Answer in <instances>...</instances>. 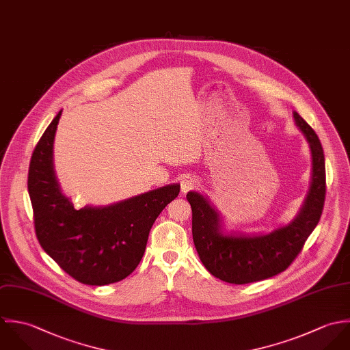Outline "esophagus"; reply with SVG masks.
I'll return each instance as SVG.
<instances>
[{
	"label": "esophagus",
	"mask_w": 350,
	"mask_h": 350,
	"mask_svg": "<svg viewBox=\"0 0 350 350\" xmlns=\"http://www.w3.org/2000/svg\"><path fill=\"white\" fill-rule=\"evenodd\" d=\"M196 185H198V180L193 176H185L181 180V192L187 193L188 191L193 189Z\"/></svg>",
	"instance_id": "34e87169"
}]
</instances>
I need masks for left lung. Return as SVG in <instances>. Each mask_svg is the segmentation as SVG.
Wrapping results in <instances>:
<instances>
[{
  "label": "left lung",
  "mask_w": 350,
  "mask_h": 350,
  "mask_svg": "<svg viewBox=\"0 0 350 350\" xmlns=\"http://www.w3.org/2000/svg\"><path fill=\"white\" fill-rule=\"evenodd\" d=\"M295 124L310 144L312 177L304 204L296 217L279 228L260 235L224 234L221 217L199 192H188L192 208V235L199 257L212 276L230 284L269 279L285 271L317 227L326 195L323 148L315 131L293 112Z\"/></svg>",
  "instance_id": "obj_1"
}]
</instances>
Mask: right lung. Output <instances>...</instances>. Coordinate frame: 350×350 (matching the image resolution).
I'll list each match as a JSON object with an SVG mask.
<instances>
[{
  "label": "right lung",
  "mask_w": 350,
  "mask_h": 350,
  "mask_svg": "<svg viewBox=\"0 0 350 350\" xmlns=\"http://www.w3.org/2000/svg\"><path fill=\"white\" fill-rule=\"evenodd\" d=\"M61 115L62 111L38 142L28 170L38 241L72 279L88 285L118 282L139 265L151 226L178 196L180 185H166L107 207L74 208L61 192L53 162Z\"/></svg>",
  "instance_id": "1"
}]
</instances>
